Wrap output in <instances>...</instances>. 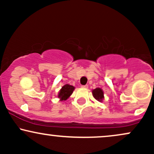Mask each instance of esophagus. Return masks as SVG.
Masks as SVG:
<instances>
[{"label": "esophagus", "mask_w": 154, "mask_h": 154, "mask_svg": "<svg viewBox=\"0 0 154 154\" xmlns=\"http://www.w3.org/2000/svg\"><path fill=\"white\" fill-rule=\"evenodd\" d=\"M88 87V85H82V88H87Z\"/></svg>", "instance_id": "esophagus-1"}]
</instances>
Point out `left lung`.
<instances>
[{
  "label": "left lung",
  "instance_id": "8db88e82",
  "mask_svg": "<svg viewBox=\"0 0 154 154\" xmlns=\"http://www.w3.org/2000/svg\"><path fill=\"white\" fill-rule=\"evenodd\" d=\"M93 97L98 101H101L103 100V92L100 88H95L93 91Z\"/></svg>",
  "mask_w": 154,
  "mask_h": 154
}]
</instances>
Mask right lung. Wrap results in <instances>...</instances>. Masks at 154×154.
Wrapping results in <instances>:
<instances>
[{
	"mask_svg": "<svg viewBox=\"0 0 154 154\" xmlns=\"http://www.w3.org/2000/svg\"><path fill=\"white\" fill-rule=\"evenodd\" d=\"M74 90H75V87H73V86L69 85H65L60 90L58 97L61 99V100H66L72 94Z\"/></svg>",
	"mask_w": 154,
	"mask_h": 154,
	"instance_id": "add662e5",
	"label": "right lung"
}]
</instances>
